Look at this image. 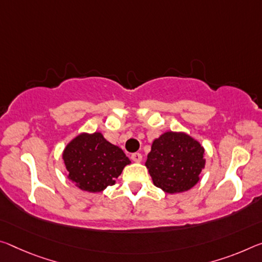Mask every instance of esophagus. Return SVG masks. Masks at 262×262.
<instances>
[{"mask_svg": "<svg viewBox=\"0 0 262 262\" xmlns=\"http://www.w3.org/2000/svg\"><path fill=\"white\" fill-rule=\"evenodd\" d=\"M132 160L136 162V163H140L141 161H142V155H141L140 152H134L132 154Z\"/></svg>", "mask_w": 262, "mask_h": 262, "instance_id": "obj_1", "label": "esophagus"}]
</instances>
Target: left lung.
<instances>
[{
	"label": "left lung",
	"mask_w": 262,
	"mask_h": 262,
	"mask_svg": "<svg viewBox=\"0 0 262 262\" xmlns=\"http://www.w3.org/2000/svg\"><path fill=\"white\" fill-rule=\"evenodd\" d=\"M146 167L157 188L183 192L198 183L205 167L204 148L185 133L167 132L154 140Z\"/></svg>",
	"instance_id": "obj_1"
}]
</instances>
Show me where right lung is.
<instances>
[{
  "mask_svg": "<svg viewBox=\"0 0 262 262\" xmlns=\"http://www.w3.org/2000/svg\"><path fill=\"white\" fill-rule=\"evenodd\" d=\"M69 178L87 192H101L114 185L130 161L121 148L103 138L101 133H81L63 151Z\"/></svg>",
  "mask_w": 262,
  "mask_h": 262,
  "instance_id": "obj_1",
  "label": "right lung"
}]
</instances>
